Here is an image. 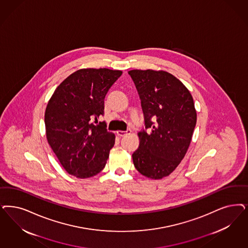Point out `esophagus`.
Wrapping results in <instances>:
<instances>
[{"instance_id": "esophagus-1", "label": "esophagus", "mask_w": 248, "mask_h": 248, "mask_svg": "<svg viewBox=\"0 0 248 248\" xmlns=\"http://www.w3.org/2000/svg\"><path fill=\"white\" fill-rule=\"evenodd\" d=\"M131 132H132V131H131L130 129H128V130H126V131H117L116 134H117L119 137H124L125 135H128Z\"/></svg>"}]
</instances>
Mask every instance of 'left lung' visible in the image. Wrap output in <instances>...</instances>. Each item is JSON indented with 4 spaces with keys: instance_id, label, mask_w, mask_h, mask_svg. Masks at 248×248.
Masks as SVG:
<instances>
[{
    "instance_id": "left-lung-1",
    "label": "left lung",
    "mask_w": 248,
    "mask_h": 248,
    "mask_svg": "<svg viewBox=\"0 0 248 248\" xmlns=\"http://www.w3.org/2000/svg\"><path fill=\"white\" fill-rule=\"evenodd\" d=\"M141 100L145 128L138 133L139 147L132 155L142 175L167 177L187 153L196 125L193 98L170 73L152 69L128 71Z\"/></svg>"
}]
</instances>
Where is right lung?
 Segmentation results:
<instances>
[{
    "label": "right lung",
    "instance_id": "1",
    "mask_svg": "<svg viewBox=\"0 0 248 248\" xmlns=\"http://www.w3.org/2000/svg\"><path fill=\"white\" fill-rule=\"evenodd\" d=\"M121 70L82 68L56 89L45 112L47 142L68 174L91 178L103 170L114 145L107 131L104 98L122 75Z\"/></svg>",
    "mask_w": 248,
    "mask_h": 248
}]
</instances>
